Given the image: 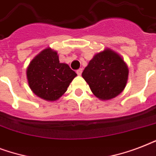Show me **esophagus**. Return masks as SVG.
Here are the masks:
<instances>
[{"label":"esophagus","mask_w":156,"mask_h":156,"mask_svg":"<svg viewBox=\"0 0 156 156\" xmlns=\"http://www.w3.org/2000/svg\"><path fill=\"white\" fill-rule=\"evenodd\" d=\"M76 73H77V74H78V75H81V74H82V73H83V69H77Z\"/></svg>","instance_id":"obj_1"}]
</instances>
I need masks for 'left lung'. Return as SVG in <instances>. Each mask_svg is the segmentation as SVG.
<instances>
[{
  "mask_svg": "<svg viewBox=\"0 0 156 156\" xmlns=\"http://www.w3.org/2000/svg\"><path fill=\"white\" fill-rule=\"evenodd\" d=\"M129 70L121 56L111 50L95 55L82 76L93 94L100 100H110L122 92Z\"/></svg>",
  "mask_w": 156,
  "mask_h": 156,
  "instance_id": "1",
  "label": "left lung"
}]
</instances>
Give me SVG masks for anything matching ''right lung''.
I'll list each match as a JSON object with an SVG mask.
<instances>
[{
    "instance_id": "1",
    "label": "right lung",
    "mask_w": 156,
    "mask_h": 156,
    "mask_svg": "<svg viewBox=\"0 0 156 156\" xmlns=\"http://www.w3.org/2000/svg\"><path fill=\"white\" fill-rule=\"evenodd\" d=\"M27 76L30 88L35 95L54 101L65 94L77 73L68 65L60 63L56 52L46 48L31 61Z\"/></svg>"
}]
</instances>
